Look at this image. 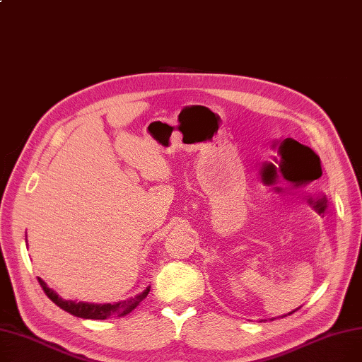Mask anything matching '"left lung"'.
<instances>
[{
	"mask_svg": "<svg viewBox=\"0 0 362 362\" xmlns=\"http://www.w3.org/2000/svg\"><path fill=\"white\" fill-rule=\"evenodd\" d=\"M296 310H298V308H296ZM296 310H293V311H291V313H289V314H292V313H295V311H296ZM289 314H288V315H289ZM281 317H286V315H281ZM273 320H274V318H273Z\"/></svg>",
	"mask_w": 362,
	"mask_h": 362,
	"instance_id": "left-lung-1",
	"label": "left lung"
}]
</instances>
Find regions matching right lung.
Instances as JSON below:
<instances>
[{
  "mask_svg": "<svg viewBox=\"0 0 362 362\" xmlns=\"http://www.w3.org/2000/svg\"><path fill=\"white\" fill-rule=\"evenodd\" d=\"M37 280H40V284L42 286L45 295L55 303L57 307H60L62 310L67 311L69 314H71L74 317L88 318V320H105V318H112V317L127 315L146 298V295L149 293V288H151V286H148L144 292H141L135 298H129L126 300H119L114 303H89V302L66 300L62 296L57 295V292L54 289L48 288L47 283L41 277H37Z\"/></svg>",
  "mask_w": 362,
  "mask_h": 362,
  "instance_id": "right-lung-1",
  "label": "right lung"
}]
</instances>
